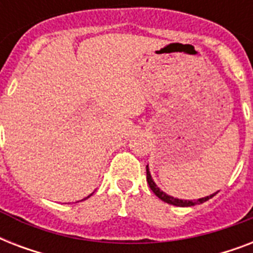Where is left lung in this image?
Masks as SVG:
<instances>
[{"instance_id": "8db88e82", "label": "left lung", "mask_w": 253, "mask_h": 253, "mask_svg": "<svg viewBox=\"0 0 253 253\" xmlns=\"http://www.w3.org/2000/svg\"><path fill=\"white\" fill-rule=\"evenodd\" d=\"M147 182L150 185L151 190L156 194V196L160 198L162 201L167 202L169 205H174V206H181V208H188V206H194V205L198 204H204L205 201L210 200L212 197L215 196V193L214 194H210L208 197H204V198H200V200H194V201H188V200H178V198H174L172 196H168L167 193H164L163 190H160V188H158V185L155 184V181L152 180V177H151L150 169H148V166H147Z\"/></svg>"}]
</instances>
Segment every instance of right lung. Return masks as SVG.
<instances>
[{
  "mask_svg": "<svg viewBox=\"0 0 253 253\" xmlns=\"http://www.w3.org/2000/svg\"><path fill=\"white\" fill-rule=\"evenodd\" d=\"M89 197H90V196H87V197H86V198H89ZM86 198H85V200H86Z\"/></svg>",
  "mask_w": 253,
  "mask_h": 253,
  "instance_id": "1",
  "label": "right lung"
}]
</instances>
